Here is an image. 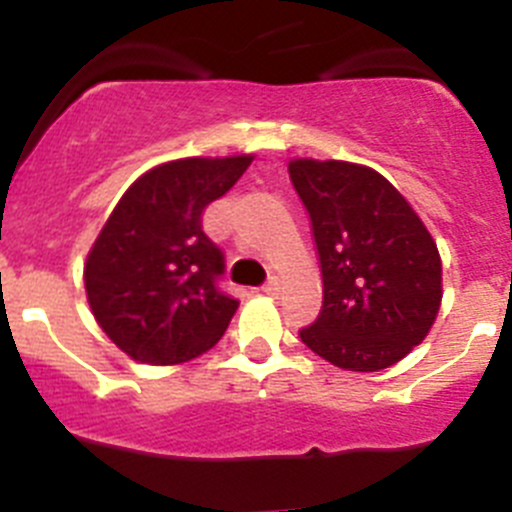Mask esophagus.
Listing matches in <instances>:
<instances>
[{
	"label": "esophagus",
	"instance_id": "obj_1",
	"mask_svg": "<svg viewBox=\"0 0 512 512\" xmlns=\"http://www.w3.org/2000/svg\"><path fill=\"white\" fill-rule=\"evenodd\" d=\"M261 292H266V294L279 292V276H269V281H266L264 287H261Z\"/></svg>",
	"mask_w": 512,
	"mask_h": 512
}]
</instances>
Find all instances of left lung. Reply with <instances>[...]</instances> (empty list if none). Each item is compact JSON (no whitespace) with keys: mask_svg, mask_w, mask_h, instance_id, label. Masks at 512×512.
<instances>
[{"mask_svg":"<svg viewBox=\"0 0 512 512\" xmlns=\"http://www.w3.org/2000/svg\"><path fill=\"white\" fill-rule=\"evenodd\" d=\"M289 177L312 220L325 284L320 317L299 337L337 368H391L437 320V243L401 192L370 167L292 159Z\"/></svg>","mask_w":512,"mask_h":512,"instance_id":"left-lung-1","label":"left lung"}]
</instances>
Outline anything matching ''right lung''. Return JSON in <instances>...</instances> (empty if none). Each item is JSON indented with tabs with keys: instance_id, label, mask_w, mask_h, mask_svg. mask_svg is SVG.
<instances>
[{
	"instance_id": "add662e5",
	"label": "right lung",
	"mask_w": 512,
	"mask_h": 512,
	"mask_svg": "<svg viewBox=\"0 0 512 512\" xmlns=\"http://www.w3.org/2000/svg\"><path fill=\"white\" fill-rule=\"evenodd\" d=\"M253 154L187 157L144 172L121 195L83 266L91 312L129 358L175 365L223 337L238 299L218 287L223 251L203 210L248 170Z\"/></svg>"
}]
</instances>
